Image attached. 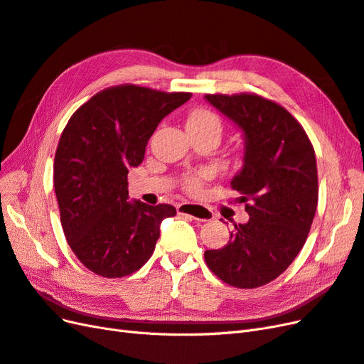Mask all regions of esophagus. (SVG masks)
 I'll use <instances>...</instances> for the list:
<instances>
[{
  "label": "esophagus",
  "instance_id": "esophagus-1",
  "mask_svg": "<svg viewBox=\"0 0 364 364\" xmlns=\"http://www.w3.org/2000/svg\"><path fill=\"white\" fill-rule=\"evenodd\" d=\"M178 213L182 215H190L194 220H202V222H209V220L214 218V213L211 209L196 203H181L178 206Z\"/></svg>",
  "mask_w": 364,
  "mask_h": 364
}]
</instances>
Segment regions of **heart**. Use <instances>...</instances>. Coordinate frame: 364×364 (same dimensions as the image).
I'll return each instance as SVG.
<instances>
[{
  "mask_svg": "<svg viewBox=\"0 0 364 364\" xmlns=\"http://www.w3.org/2000/svg\"><path fill=\"white\" fill-rule=\"evenodd\" d=\"M186 127H194V129H211L215 132H222V123L215 114H213L208 109H194L190 112L188 119H186ZM209 178L206 171L197 173L194 176H190L188 179L185 181V190L190 194H199L202 190L203 182Z\"/></svg>",
  "mask_w": 364,
  "mask_h": 364,
  "instance_id": "obj_1",
  "label": "heart"
}]
</instances>
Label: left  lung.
<instances>
[{
  "label": "left lung",
  "mask_w": 364,
  "mask_h": 364,
  "mask_svg": "<svg viewBox=\"0 0 364 364\" xmlns=\"http://www.w3.org/2000/svg\"><path fill=\"white\" fill-rule=\"evenodd\" d=\"M245 136L243 167L230 181L249 222L205 261L223 282L257 289L278 278L305 245L317 208L314 149L294 117L257 94H206Z\"/></svg>",
  "instance_id": "8db88e82"
}]
</instances>
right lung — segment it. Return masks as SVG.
Instances as JSON below:
<instances>
[{
	"mask_svg": "<svg viewBox=\"0 0 364 364\" xmlns=\"http://www.w3.org/2000/svg\"><path fill=\"white\" fill-rule=\"evenodd\" d=\"M190 92H162L119 85L95 94L63 129L54 156V191L71 250L103 278L139 270L151 257L171 205L129 202L127 174L144 159L162 118L190 100Z\"/></svg>",
	"mask_w": 364,
	"mask_h": 364,
	"instance_id": "add662e5",
	"label": "right lung"
}]
</instances>
